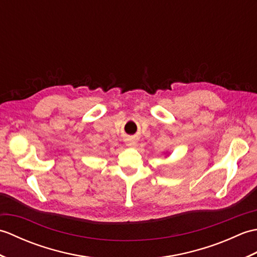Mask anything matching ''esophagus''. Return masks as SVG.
Here are the masks:
<instances>
[{
	"instance_id": "34e87169",
	"label": "esophagus",
	"mask_w": 257,
	"mask_h": 257,
	"mask_svg": "<svg viewBox=\"0 0 257 257\" xmlns=\"http://www.w3.org/2000/svg\"><path fill=\"white\" fill-rule=\"evenodd\" d=\"M138 145V140L135 138H129L127 139V146L128 147H137Z\"/></svg>"
}]
</instances>
